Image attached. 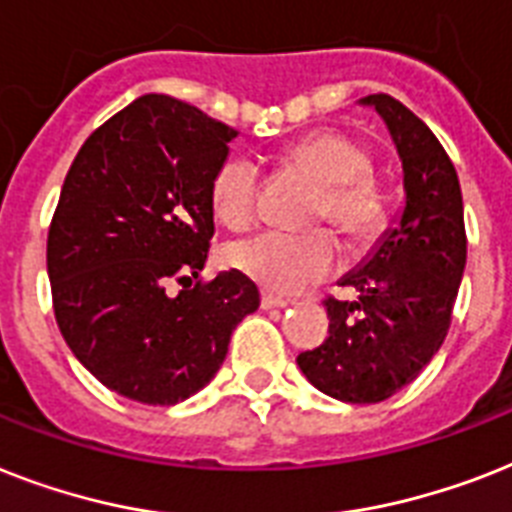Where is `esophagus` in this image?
I'll list each match as a JSON object with an SVG mask.
<instances>
[{
  "label": "esophagus",
  "mask_w": 512,
  "mask_h": 512,
  "mask_svg": "<svg viewBox=\"0 0 512 512\" xmlns=\"http://www.w3.org/2000/svg\"><path fill=\"white\" fill-rule=\"evenodd\" d=\"M260 305H263V310H281V307H289L292 302L284 297H276V294L263 292V297H260Z\"/></svg>",
  "instance_id": "obj_1"
}]
</instances>
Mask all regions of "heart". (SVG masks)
Returning <instances> with one entry per match:
<instances>
[{
	"mask_svg": "<svg viewBox=\"0 0 512 512\" xmlns=\"http://www.w3.org/2000/svg\"><path fill=\"white\" fill-rule=\"evenodd\" d=\"M286 157L305 165L326 184L321 218L336 223L357 242H371L384 228L386 199L368 176L371 157L355 141L334 131H315L294 141ZM257 191L260 165L247 155L226 157L210 184L215 215L231 228L247 226L255 218ZM228 260L265 289L297 294L334 273L339 265V242L331 231H260L228 249Z\"/></svg>",
	"mask_w": 512,
	"mask_h": 512,
	"instance_id": "heart-1",
	"label": "heart"
}]
</instances>
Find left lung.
Instances as JSON below:
<instances>
[{
	"instance_id": "8db88e82",
	"label": "left lung",
	"mask_w": 512,
	"mask_h": 512,
	"mask_svg": "<svg viewBox=\"0 0 512 512\" xmlns=\"http://www.w3.org/2000/svg\"><path fill=\"white\" fill-rule=\"evenodd\" d=\"M402 160L405 207L357 270L339 281L355 302L326 299L328 339L297 357L307 381L334 400H389L439 352L465 270L463 194L431 128L389 94H371Z\"/></svg>"
}]
</instances>
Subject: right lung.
Wrapping results in <instances>:
<instances>
[{"label": "right lung", "instance_id": "obj_1", "mask_svg": "<svg viewBox=\"0 0 512 512\" xmlns=\"http://www.w3.org/2000/svg\"><path fill=\"white\" fill-rule=\"evenodd\" d=\"M236 134L144 94L83 141L65 176L47 239L54 318L83 368L128 400L197 394L260 307L239 270L194 284L215 234L210 184Z\"/></svg>", "mask_w": 512, "mask_h": 512}]
</instances>
